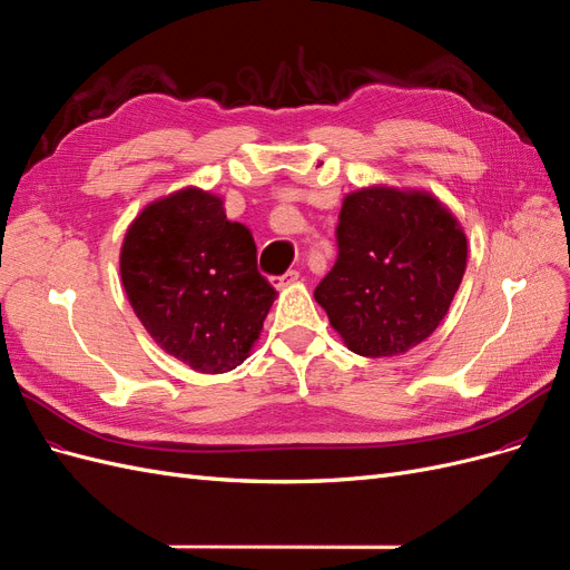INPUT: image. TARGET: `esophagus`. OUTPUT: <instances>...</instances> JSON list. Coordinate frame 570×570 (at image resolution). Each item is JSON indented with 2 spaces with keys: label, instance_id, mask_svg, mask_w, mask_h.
Segmentation results:
<instances>
[{
  "label": "esophagus",
  "instance_id": "1",
  "mask_svg": "<svg viewBox=\"0 0 570 570\" xmlns=\"http://www.w3.org/2000/svg\"><path fill=\"white\" fill-rule=\"evenodd\" d=\"M298 277H301V274L296 269H288L286 274H282V277H269V282H272L274 288H286L293 282H298Z\"/></svg>",
  "mask_w": 570,
  "mask_h": 570
}]
</instances>
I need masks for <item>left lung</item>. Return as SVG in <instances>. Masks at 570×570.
Returning a JSON list of instances; mask_svg holds the SVG:
<instances>
[{"label": "left lung", "mask_w": 570, "mask_h": 570, "mask_svg": "<svg viewBox=\"0 0 570 570\" xmlns=\"http://www.w3.org/2000/svg\"><path fill=\"white\" fill-rule=\"evenodd\" d=\"M338 258L315 288L347 351L393 357L426 341L466 269V234L419 189L364 187L343 198Z\"/></svg>", "instance_id": "left-lung-1"}]
</instances>
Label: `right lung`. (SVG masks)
<instances>
[{"instance_id": "obj_1", "label": "right lung", "mask_w": 570, "mask_h": 570, "mask_svg": "<svg viewBox=\"0 0 570 570\" xmlns=\"http://www.w3.org/2000/svg\"><path fill=\"white\" fill-rule=\"evenodd\" d=\"M120 279L151 338L200 374L236 370L277 298L250 229L229 223L225 200L198 187L151 200L132 219Z\"/></svg>"}]
</instances>
